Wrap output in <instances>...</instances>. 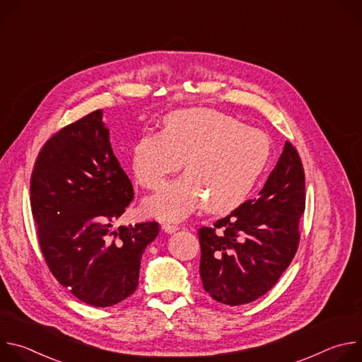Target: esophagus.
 Masks as SVG:
<instances>
[{
  "mask_svg": "<svg viewBox=\"0 0 362 362\" xmlns=\"http://www.w3.org/2000/svg\"><path fill=\"white\" fill-rule=\"evenodd\" d=\"M162 229H163L166 233H175L176 230H179V226H177V225H173V223H163V225H162Z\"/></svg>",
  "mask_w": 362,
  "mask_h": 362,
  "instance_id": "34e87169",
  "label": "esophagus"
}]
</instances>
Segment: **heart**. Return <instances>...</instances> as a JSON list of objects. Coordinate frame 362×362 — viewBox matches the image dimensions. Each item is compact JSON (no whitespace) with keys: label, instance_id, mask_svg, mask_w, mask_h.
<instances>
[{"label":"heart","instance_id":"b5f03b06","mask_svg":"<svg viewBox=\"0 0 362 362\" xmlns=\"http://www.w3.org/2000/svg\"><path fill=\"white\" fill-rule=\"evenodd\" d=\"M163 132L143 133L132 150L137 182L160 189L185 160L187 172L144 202L162 221H180L204 200L215 214L232 211L247 197L271 158V140L257 129L211 109L168 115Z\"/></svg>","mask_w":362,"mask_h":362}]
</instances>
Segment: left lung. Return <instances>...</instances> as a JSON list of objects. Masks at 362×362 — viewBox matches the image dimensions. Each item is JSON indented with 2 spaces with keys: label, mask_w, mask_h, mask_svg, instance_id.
I'll return each mask as SVG.
<instances>
[{
  "label": "left lung",
  "mask_w": 362,
  "mask_h": 362,
  "mask_svg": "<svg viewBox=\"0 0 362 362\" xmlns=\"http://www.w3.org/2000/svg\"><path fill=\"white\" fill-rule=\"evenodd\" d=\"M305 211V173L296 148L284 151L257 199L214 228H200V278L215 300L236 306L265 295L292 262Z\"/></svg>",
  "instance_id": "1"
}]
</instances>
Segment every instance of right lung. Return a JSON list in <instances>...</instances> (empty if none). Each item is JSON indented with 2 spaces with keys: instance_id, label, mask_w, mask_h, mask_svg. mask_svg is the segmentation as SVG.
Listing matches in <instances>:
<instances>
[{
  "instance_id": "right-lung-1",
  "label": "right lung",
  "mask_w": 362,
  "mask_h": 362,
  "mask_svg": "<svg viewBox=\"0 0 362 362\" xmlns=\"http://www.w3.org/2000/svg\"><path fill=\"white\" fill-rule=\"evenodd\" d=\"M95 110L49 137L31 175V211L44 259L56 279L84 303L106 308L139 285L146 246L158 222L119 226L134 197Z\"/></svg>"
}]
</instances>
